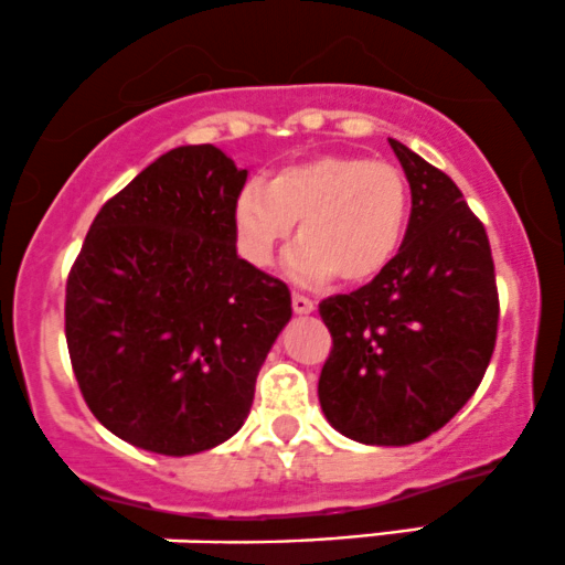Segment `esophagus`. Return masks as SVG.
<instances>
[{
    "instance_id": "obj_1",
    "label": "esophagus",
    "mask_w": 565,
    "mask_h": 565,
    "mask_svg": "<svg viewBox=\"0 0 565 565\" xmlns=\"http://www.w3.org/2000/svg\"><path fill=\"white\" fill-rule=\"evenodd\" d=\"M292 308H295V313H311L313 308H316V302L311 300V297L295 292V295H292Z\"/></svg>"
}]
</instances>
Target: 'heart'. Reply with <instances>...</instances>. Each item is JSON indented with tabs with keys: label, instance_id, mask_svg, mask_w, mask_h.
<instances>
[{
	"label": "heart",
	"instance_id": "obj_1",
	"mask_svg": "<svg viewBox=\"0 0 565 565\" xmlns=\"http://www.w3.org/2000/svg\"><path fill=\"white\" fill-rule=\"evenodd\" d=\"M411 214L405 173L388 160L319 154L252 182L235 198L233 222L246 263L268 268L292 233L287 273L300 284H362L394 259Z\"/></svg>",
	"mask_w": 565,
	"mask_h": 565
}]
</instances>
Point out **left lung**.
<instances>
[{
    "instance_id": "1",
    "label": "left lung",
    "mask_w": 565,
    "mask_h": 565,
    "mask_svg": "<svg viewBox=\"0 0 565 565\" xmlns=\"http://www.w3.org/2000/svg\"><path fill=\"white\" fill-rule=\"evenodd\" d=\"M388 145L411 182L405 241L373 281L319 302L332 334L321 411L364 445H413L443 429L480 386L499 330L486 227L448 173Z\"/></svg>"
}]
</instances>
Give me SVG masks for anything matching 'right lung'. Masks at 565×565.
Returning <instances> with one entry per match:
<instances>
[{
	"label": "right lung",
	"instance_id": "obj_1",
	"mask_svg": "<svg viewBox=\"0 0 565 565\" xmlns=\"http://www.w3.org/2000/svg\"><path fill=\"white\" fill-rule=\"evenodd\" d=\"M246 169L214 145L160 154L93 220L66 278V345L85 405L136 448L225 443L292 316L281 278L235 254Z\"/></svg>",
	"mask_w": 565,
	"mask_h": 565
}]
</instances>
